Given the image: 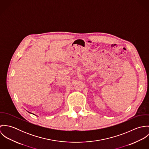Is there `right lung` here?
<instances>
[{
  "mask_svg": "<svg viewBox=\"0 0 149 149\" xmlns=\"http://www.w3.org/2000/svg\"><path fill=\"white\" fill-rule=\"evenodd\" d=\"M29 113H30V112H29Z\"/></svg>",
  "mask_w": 149,
  "mask_h": 149,
  "instance_id": "add662e5",
  "label": "right lung"
}]
</instances>
